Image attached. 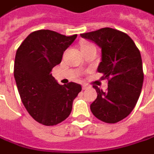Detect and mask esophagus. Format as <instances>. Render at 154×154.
<instances>
[{
	"mask_svg": "<svg viewBox=\"0 0 154 154\" xmlns=\"http://www.w3.org/2000/svg\"><path fill=\"white\" fill-rule=\"evenodd\" d=\"M88 86H87V85H83L82 86L83 90H86V89H88Z\"/></svg>",
	"mask_w": 154,
	"mask_h": 154,
	"instance_id": "esophagus-1",
	"label": "esophagus"
}]
</instances>
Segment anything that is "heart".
<instances>
[{
	"mask_svg": "<svg viewBox=\"0 0 154 154\" xmlns=\"http://www.w3.org/2000/svg\"><path fill=\"white\" fill-rule=\"evenodd\" d=\"M87 45V44H84V45Z\"/></svg>",
	"mask_w": 154,
	"mask_h": 154,
	"instance_id": "b5f03b06",
	"label": "heart"
}]
</instances>
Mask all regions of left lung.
<instances>
[{
    "instance_id": "obj_1",
    "label": "left lung",
    "mask_w": 154,
    "mask_h": 154,
    "mask_svg": "<svg viewBox=\"0 0 154 154\" xmlns=\"http://www.w3.org/2000/svg\"><path fill=\"white\" fill-rule=\"evenodd\" d=\"M102 49V61L97 71L102 79H108V89L98 87L97 98L90 105L93 115L99 120L115 124L133 110L141 93L144 72L140 51L127 34L112 28H103L81 34Z\"/></svg>"
}]
</instances>
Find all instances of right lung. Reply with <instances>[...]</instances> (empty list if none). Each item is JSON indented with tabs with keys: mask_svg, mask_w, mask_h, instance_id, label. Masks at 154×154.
Returning <instances> with one entry per match:
<instances>
[{
	"mask_svg": "<svg viewBox=\"0 0 154 154\" xmlns=\"http://www.w3.org/2000/svg\"><path fill=\"white\" fill-rule=\"evenodd\" d=\"M76 38L39 29L30 33L17 51L14 76L21 100L29 114L44 125H56L66 119L82 91L77 83L60 85L51 73Z\"/></svg>",
	"mask_w": 154,
	"mask_h": 154,
	"instance_id": "1",
	"label": "right lung"
}]
</instances>
